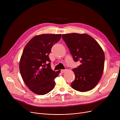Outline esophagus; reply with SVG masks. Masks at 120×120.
<instances>
[{
    "mask_svg": "<svg viewBox=\"0 0 120 120\" xmlns=\"http://www.w3.org/2000/svg\"><path fill=\"white\" fill-rule=\"evenodd\" d=\"M66 71V70H62L61 71V73H64L65 71Z\"/></svg>",
    "mask_w": 120,
    "mask_h": 120,
    "instance_id": "34e87169",
    "label": "esophagus"
}]
</instances>
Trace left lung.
I'll return each mask as SVG.
<instances>
[{
	"label": "left lung",
	"instance_id": "left-lung-1",
	"mask_svg": "<svg viewBox=\"0 0 120 120\" xmlns=\"http://www.w3.org/2000/svg\"><path fill=\"white\" fill-rule=\"evenodd\" d=\"M75 62L81 65L73 71L75 78L71 84L74 90L86 92L92 90L104 71L105 54L93 37L87 34H68L62 35Z\"/></svg>",
	"mask_w": 120,
	"mask_h": 120
}]
</instances>
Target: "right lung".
I'll return each mask as SVG.
<instances>
[{
	"label": "right lung",
	"instance_id": "obj_1",
	"mask_svg": "<svg viewBox=\"0 0 120 120\" xmlns=\"http://www.w3.org/2000/svg\"><path fill=\"white\" fill-rule=\"evenodd\" d=\"M61 34H43L34 37L25 46L21 55L19 70L29 89L38 95H45L55 86L54 79L60 71H53L49 55Z\"/></svg>",
	"mask_w": 120,
	"mask_h": 120
}]
</instances>
